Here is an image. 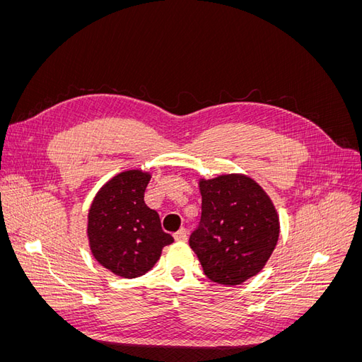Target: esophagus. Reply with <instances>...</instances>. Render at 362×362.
<instances>
[{"label":"esophagus","mask_w":362,"mask_h":362,"mask_svg":"<svg viewBox=\"0 0 362 362\" xmlns=\"http://www.w3.org/2000/svg\"><path fill=\"white\" fill-rule=\"evenodd\" d=\"M175 237V240H177V242H187V238H189V233H187V229H184V228H181L180 231L173 235Z\"/></svg>","instance_id":"obj_1"}]
</instances>
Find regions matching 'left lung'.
<instances>
[{"label": "left lung", "mask_w": 362, "mask_h": 362, "mask_svg": "<svg viewBox=\"0 0 362 362\" xmlns=\"http://www.w3.org/2000/svg\"><path fill=\"white\" fill-rule=\"evenodd\" d=\"M202 216L190 235L204 273L234 287L264 269L279 238V214L270 196L245 173L198 180Z\"/></svg>", "instance_id": "8db88e82"}]
</instances>
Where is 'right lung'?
<instances>
[{
	"label": "right lung",
	"mask_w": 362,
	"mask_h": 362,
	"mask_svg": "<svg viewBox=\"0 0 362 362\" xmlns=\"http://www.w3.org/2000/svg\"><path fill=\"white\" fill-rule=\"evenodd\" d=\"M152 178L141 169L124 170L98 190L87 214V238L95 259L117 276L145 275L173 237L161 229L156 210L145 204Z\"/></svg>",
	"instance_id": "1"
}]
</instances>
